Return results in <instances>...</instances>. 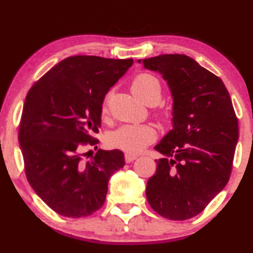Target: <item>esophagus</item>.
<instances>
[{"label": "esophagus", "instance_id": "1", "mask_svg": "<svg viewBox=\"0 0 253 253\" xmlns=\"http://www.w3.org/2000/svg\"><path fill=\"white\" fill-rule=\"evenodd\" d=\"M135 159H136L135 155H130V153H126V155H125V162H126V163H132V162L135 161Z\"/></svg>", "mask_w": 253, "mask_h": 253}]
</instances>
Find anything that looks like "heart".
I'll list each match as a JSON object with an SVG mask.
<instances>
[{"label": "heart", "instance_id": "b5f03b06", "mask_svg": "<svg viewBox=\"0 0 253 253\" xmlns=\"http://www.w3.org/2000/svg\"><path fill=\"white\" fill-rule=\"evenodd\" d=\"M132 92L140 101L150 103L158 102L162 96V86L158 78L150 74H139L130 83ZM106 104L103 114L106 113ZM157 132L151 125H125L110 132L106 138L109 147L125 151L127 153H138L156 139Z\"/></svg>", "mask_w": 253, "mask_h": 253}]
</instances>
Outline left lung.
Here are the masks:
<instances>
[{"instance_id":"8db88e82","label":"left lung","mask_w":253,"mask_h":253,"mask_svg":"<svg viewBox=\"0 0 253 253\" xmlns=\"http://www.w3.org/2000/svg\"><path fill=\"white\" fill-rule=\"evenodd\" d=\"M167 81L172 129L155 149L164 156L147 181L152 210L170 220L197 215L227 184L238 143V119L225 84L185 54L138 60Z\"/></svg>"}]
</instances>
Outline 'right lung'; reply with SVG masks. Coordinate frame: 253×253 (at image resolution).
I'll list each match as a JSON object with an SVG mask.
<instances>
[{
  "label": "right lung",
  "instance_id": "right-lung-1",
  "mask_svg": "<svg viewBox=\"0 0 253 253\" xmlns=\"http://www.w3.org/2000/svg\"><path fill=\"white\" fill-rule=\"evenodd\" d=\"M132 64V58H65L26 96L19 128L26 177L60 215L77 219L100 210L110 176L124 168L123 151L98 150L86 162L82 149L98 143L92 134L101 127L104 96Z\"/></svg>",
  "mask_w": 253,
  "mask_h": 253
}]
</instances>
